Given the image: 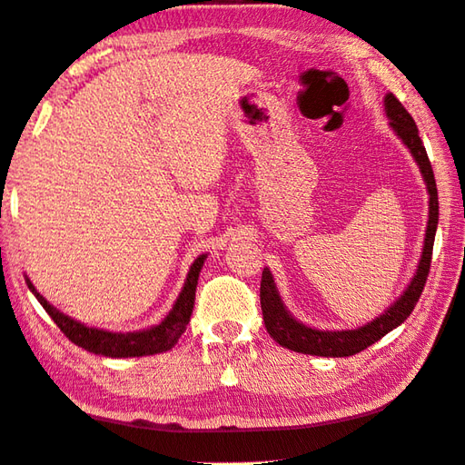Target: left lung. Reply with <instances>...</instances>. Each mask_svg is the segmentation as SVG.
I'll use <instances>...</instances> for the list:
<instances>
[{
  "instance_id": "8db88e82",
  "label": "left lung",
  "mask_w": 465,
  "mask_h": 465,
  "mask_svg": "<svg viewBox=\"0 0 465 465\" xmlns=\"http://www.w3.org/2000/svg\"><path fill=\"white\" fill-rule=\"evenodd\" d=\"M384 109H386V117L391 120L392 130L396 132V136L404 142V146L411 150L412 158H415V163L419 164L420 174H423L427 191H429V222H427L423 254H420L417 272L412 276L407 291L399 297V301L388 307V311H384L382 315L376 317L374 321H370L368 325L358 327V329H345V331H321V329L302 325L301 321L294 319L289 311H286L281 294H278L272 274H270L268 268H264L262 270V282H260L262 317H264V325L270 337L286 350H292L299 353H311V356H323V358H345V356H353V353H360L361 350H366L368 345L382 340L388 331H392V329L399 327L402 321L412 313L420 292L425 289L429 268H431L433 242H435V232H437V222H439L435 174H433L431 163H429L423 140L419 138L415 120H412L411 114L404 109V105L392 95V93H388L384 97Z\"/></svg>"
}]
</instances>
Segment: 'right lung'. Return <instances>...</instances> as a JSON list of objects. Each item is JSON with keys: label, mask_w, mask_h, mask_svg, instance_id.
Segmentation results:
<instances>
[{"label": "right lung", "mask_w": 465, "mask_h": 465, "mask_svg": "<svg viewBox=\"0 0 465 465\" xmlns=\"http://www.w3.org/2000/svg\"><path fill=\"white\" fill-rule=\"evenodd\" d=\"M207 254L199 256L187 274V281H184L183 291L179 299L163 321L158 325H152L148 329H142V331H128V333H114L105 331V329H95L79 323V321L71 319L64 315L56 307L50 305V302L42 297V294L34 289V284L26 278L28 289L34 292V297L45 307L50 319L61 327V331L69 337V340L79 345V348L87 350L91 353H97V356H107V358H140V356H154V353L166 351L174 348V343L179 341V337L187 329L193 305H195V291H197V281L199 272L203 268Z\"/></svg>", "instance_id": "1"}]
</instances>
